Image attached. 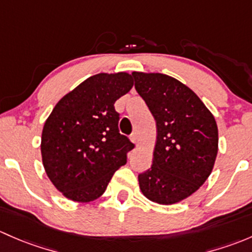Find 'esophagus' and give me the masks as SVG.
Segmentation results:
<instances>
[{
  "mask_svg": "<svg viewBox=\"0 0 252 252\" xmlns=\"http://www.w3.org/2000/svg\"><path fill=\"white\" fill-rule=\"evenodd\" d=\"M129 139H131L132 143H134V144H136L137 141H138V139H137V134L136 133H132L131 136H129Z\"/></svg>",
  "mask_w": 252,
  "mask_h": 252,
  "instance_id": "esophagus-1",
  "label": "esophagus"
}]
</instances>
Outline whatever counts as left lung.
Segmentation results:
<instances>
[{
    "instance_id": "8db88e82",
    "label": "left lung",
    "mask_w": 252,
    "mask_h": 252,
    "mask_svg": "<svg viewBox=\"0 0 252 252\" xmlns=\"http://www.w3.org/2000/svg\"><path fill=\"white\" fill-rule=\"evenodd\" d=\"M134 87L157 123L153 165L139 173L145 198L172 205L195 193L210 176L219 152V129L200 98L160 72L133 71Z\"/></svg>"
}]
</instances>
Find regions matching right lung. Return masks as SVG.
Segmentation results:
<instances>
[{
  "label": "right lung",
  "instance_id": "1",
  "mask_svg": "<svg viewBox=\"0 0 252 252\" xmlns=\"http://www.w3.org/2000/svg\"><path fill=\"white\" fill-rule=\"evenodd\" d=\"M133 87L127 72L93 75L64 95L46 120L41 137L43 167L65 198H99L134 148L119 132L114 104Z\"/></svg>",
  "mask_w": 252,
  "mask_h": 252
}]
</instances>
